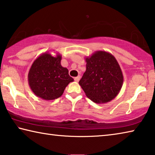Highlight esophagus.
Instances as JSON below:
<instances>
[{"label": "esophagus", "mask_w": 155, "mask_h": 155, "mask_svg": "<svg viewBox=\"0 0 155 155\" xmlns=\"http://www.w3.org/2000/svg\"><path fill=\"white\" fill-rule=\"evenodd\" d=\"M79 79H80V76H78V77L74 78V81H76V82H78V81H79Z\"/></svg>", "instance_id": "1"}]
</instances>
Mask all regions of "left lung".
I'll return each mask as SVG.
<instances>
[{"label":"left lung","instance_id":"obj_1","mask_svg":"<svg viewBox=\"0 0 155 155\" xmlns=\"http://www.w3.org/2000/svg\"><path fill=\"white\" fill-rule=\"evenodd\" d=\"M86 71L79 81L86 96L98 104L114 99L122 87L124 77L118 62L108 52L97 51L85 58Z\"/></svg>","mask_w":155,"mask_h":155}]
</instances>
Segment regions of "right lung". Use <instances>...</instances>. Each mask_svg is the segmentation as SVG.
Segmentation results:
<instances>
[{
  "mask_svg": "<svg viewBox=\"0 0 155 155\" xmlns=\"http://www.w3.org/2000/svg\"><path fill=\"white\" fill-rule=\"evenodd\" d=\"M61 55L53 57L48 52L40 54L35 61L28 74L31 90L36 96L45 101L59 98L70 82L68 70L61 65Z\"/></svg>",
  "mask_w": 155,
  "mask_h": 155,
  "instance_id": "add662e5",
  "label": "right lung"
}]
</instances>
